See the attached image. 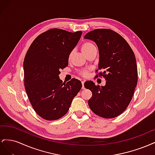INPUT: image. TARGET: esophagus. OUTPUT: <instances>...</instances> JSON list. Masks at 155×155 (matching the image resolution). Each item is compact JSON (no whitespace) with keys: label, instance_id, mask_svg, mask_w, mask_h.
Returning a JSON list of instances; mask_svg holds the SVG:
<instances>
[{"label":"esophagus","instance_id":"34e87169","mask_svg":"<svg viewBox=\"0 0 155 155\" xmlns=\"http://www.w3.org/2000/svg\"><path fill=\"white\" fill-rule=\"evenodd\" d=\"M84 83H85V81H81V83H82V89H85V87H84Z\"/></svg>","mask_w":155,"mask_h":155}]
</instances>
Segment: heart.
Segmentation results:
<instances>
[{
    "instance_id": "heart-1",
    "label": "heart",
    "mask_w": 155,
    "mask_h": 155,
    "mask_svg": "<svg viewBox=\"0 0 155 155\" xmlns=\"http://www.w3.org/2000/svg\"><path fill=\"white\" fill-rule=\"evenodd\" d=\"M93 48H96L94 45L91 43H89V42H87V43H85L83 44V45L81 46V50H82L83 54H85L86 52H87L88 51L91 50ZM71 55H72V53L70 54V57ZM79 74H80L82 76H87L88 74V72L87 71V70H83V71H81L80 72H79Z\"/></svg>"
}]
</instances>
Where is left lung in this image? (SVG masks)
<instances>
[{
  "mask_svg": "<svg viewBox=\"0 0 155 155\" xmlns=\"http://www.w3.org/2000/svg\"><path fill=\"white\" fill-rule=\"evenodd\" d=\"M84 38L97 45L100 55L98 70L104 71L99 75L106 81L105 85L101 87L92 81L85 83V88L88 87L92 93L88 105L93 112L102 118H115L128 107L137 85V65L134 52L127 42L111 30H92Z\"/></svg>",
  "mask_w": 155,
  "mask_h": 155,
  "instance_id": "1",
  "label": "left lung"
}]
</instances>
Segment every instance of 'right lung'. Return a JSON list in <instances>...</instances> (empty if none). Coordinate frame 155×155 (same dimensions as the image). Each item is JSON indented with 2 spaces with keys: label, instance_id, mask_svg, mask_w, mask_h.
<instances>
[{
  "label": "right lung",
  "instance_id": "obj_1",
  "mask_svg": "<svg viewBox=\"0 0 155 155\" xmlns=\"http://www.w3.org/2000/svg\"><path fill=\"white\" fill-rule=\"evenodd\" d=\"M81 31L50 29L36 37L24 60L25 86L34 109L41 118L55 120L67 114L81 82L73 78L66 83L59 79L60 69L68 66Z\"/></svg>",
  "mask_w": 155,
  "mask_h": 155
}]
</instances>
